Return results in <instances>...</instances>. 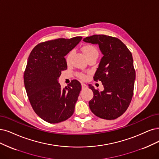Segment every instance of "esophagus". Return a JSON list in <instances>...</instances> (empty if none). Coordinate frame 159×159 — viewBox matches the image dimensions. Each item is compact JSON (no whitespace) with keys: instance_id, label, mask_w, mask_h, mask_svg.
<instances>
[{"instance_id":"esophagus-1","label":"esophagus","mask_w":159,"mask_h":159,"mask_svg":"<svg viewBox=\"0 0 159 159\" xmlns=\"http://www.w3.org/2000/svg\"><path fill=\"white\" fill-rule=\"evenodd\" d=\"M82 89L83 90H84V89H86V88H87V86H86V84H85L84 83H82Z\"/></svg>"}]
</instances>
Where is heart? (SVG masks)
Instances as JSON below:
<instances>
[{"label": "heart", "instance_id": "obj_1", "mask_svg": "<svg viewBox=\"0 0 159 159\" xmlns=\"http://www.w3.org/2000/svg\"><path fill=\"white\" fill-rule=\"evenodd\" d=\"M82 50H83L84 54H85L87 60L93 56H98V51L96 47L93 45H91V44L85 45L83 47ZM73 54H74V51L70 50L67 54V56L66 57V62L67 63H69L70 62V61H71V59H72ZM77 76L80 79H83V80H85L87 78L86 75L84 74H83V73H78Z\"/></svg>", "mask_w": 159, "mask_h": 159}]
</instances>
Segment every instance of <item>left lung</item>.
Wrapping results in <instances>:
<instances>
[{
	"instance_id": "left-lung-1",
	"label": "left lung",
	"mask_w": 159,
	"mask_h": 159,
	"mask_svg": "<svg viewBox=\"0 0 159 159\" xmlns=\"http://www.w3.org/2000/svg\"><path fill=\"white\" fill-rule=\"evenodd\" d=\"M83 40L98 44L103 55L93 80L101 81L104 90L89 86L93 93L90 109L101 119H117L128 109L134 93L136 71L132 53L120 39L108 35L94 34Z\"/></svg>"
}]
</instances>
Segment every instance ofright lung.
I'll return each instance as SVG.
<instances>
[{
  "label": "right lung",
  "mask_w": 159,
  "mask_h": 159,
  "mask_svg": "<svg viewBox=\"0 0 159 159\" xmlns=\"http://www.w3.org/2000/svg\"><path fill=\"white\" fill-rule=\"evenodd\" d=\"M82 39L45 41L35 46L29 54L23 75L25 88L35 113L47 122H63L74 113L81 84L73 80L67 87L61 89L57 79L62 70L67 69L65 56Z\"/></svg>",
  "instance_id": "1"
}]
</instances>
